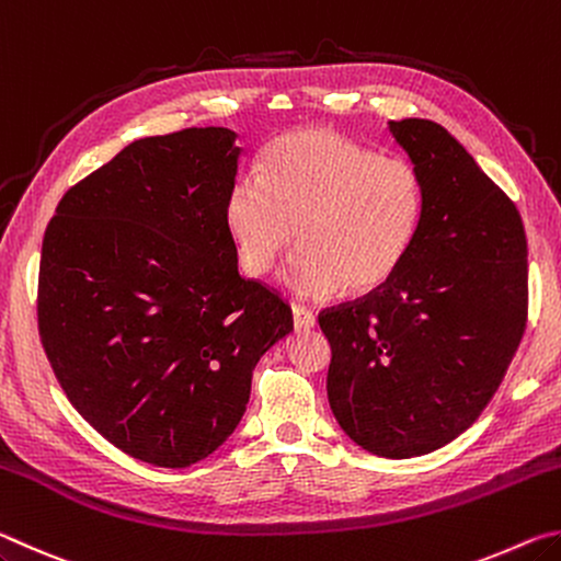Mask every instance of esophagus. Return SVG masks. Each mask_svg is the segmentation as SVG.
I'll return each mask as SVG.
<instances>
[{"instance_id":"esophagus-1","label":"esophagus","mask_w":561,"mask_h":561,"mask_svg":"<svg viewBox=\"0 0 561 561\" xmlns=\"http://www.w3.org/2000/svg\"><path fill=\"white\" fill-rule=\"evenodd\" d=\"M291 314H294V329H297V331H309V329L317 327L314 311H309L307 307H299V304H294Z\"/></svg>"}]
</instances>
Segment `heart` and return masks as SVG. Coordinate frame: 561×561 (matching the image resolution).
<instances>
[{
  "instance_id": "b5f03b06",
  "label": "heart",
  "mask_w": 561,
  "mask_h": 561,
  "mask_svg": "<svg viewBox=\"0 0 561 561\" xmlns=\"http://www.w3.org/2000/svg\"><path fill=\"white\" fill-rule=\"evenodd\" d=\"M423 183L401 158L334 130H297L274 140L260 178L232 185L225 225L247 274L272 272L299 237L284 284L304 299L371 291L393 277L415 240Z\"/></svg>"
}]
</instances>
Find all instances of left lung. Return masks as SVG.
Instances as JSON below:
<instances>
[{"mask_svg":"<svg viewBox=\"0 0 561 561\" xmlns=\"http://www.w3.org/2000/svg\"><path fill=\"white\" fill-rule=\"evenodd\" d=\"M423 183L415 240L364 299L319 314L329 405L378 458L443 448L478 421L527 324V240L517 207L438 123L388 121Z\"/></svg>","mask_w":561,"mask_h":561,"instance_id":"8db88e82","label":"left lung"}]
</instances>
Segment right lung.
Listing matches in <instances>:
<instances>
[{
    "label": "right lung",
    "mask_w": 561,
    "mask_h": 561,
    "mask_svg": "<svg viewBox=\"0 0 561 561\" xmlns=\"http://www.w3.org/2000/svg\"><path fill=\"white\" fill-rule=\"evenodd\" d=\"M230 128L133 140L61 197L39 267V334L71 405L158 468L234 433L257 360L291 309L237 272L225 225L242 148Z\"/></svg>",
    "instance_id": "1"
}]
</instances>
